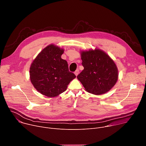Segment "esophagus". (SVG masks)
I'll return each mask as SVG.
<instances>
[{
  "label": "esophagus",
  "mask_w": 146,
  "mask_h": 146,
  "mask_svg": "<svg viewBox=\"0 0 146 146\" xmlns=\"http://www.w3.org/2000/svg\"><path fill=\"white\" fill-rule=\"evenodd\" d=\"M78 73H79V70H78V69L76 70L74 72V74H75V75H76V76L78 74Z\"/></svg>",
  "instance_id": "1"
}]
</instances>
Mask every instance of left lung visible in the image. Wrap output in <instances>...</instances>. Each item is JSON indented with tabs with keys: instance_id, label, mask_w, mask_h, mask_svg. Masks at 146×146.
<instances>
[{
	"instance_id": "8db88e82",
	"label": "left lung",
	"mask_w": 146,
	"mask_h": 146,
	"mask_svg": "<svg viewBox=\"0 0 146 146\" xmlns=\"http://www.w3.org/2000/svg\"><path fill=\"white\" fill-rule=\"evenodd\" d=\"M83 70L77 76L86 90L101 95L108 92L115 84L118 70L110 56L99 49L81 52Z\"/></svg>"
}]
</instances>
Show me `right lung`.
Here are the masks:
<instances>
[{
    "instance_id": "obj_1",
    "label": "right lung",
    "mask_w": 146,
    "mask_h": 146,
    "mask_svg": "<svg viewBox=\"0 0 146 146\" xmlns=\"http://www.w3.org/2000/svg\"><path fill=\"white\" fill-rule=\"evenodd\" d=\"M64 50L51 44L37 56L30 68L31 81L41 94L55 97L67 89L76 76L69 70L66 60L61 58Z\"/></svg>"
}]
</instances>
